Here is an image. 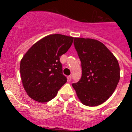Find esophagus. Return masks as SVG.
Masks as SVG:
<instances>
[{
	"label": "esophagus",
	"instance_id": "obj_1",
	"mask_svg": "<svg viewBox=\"0 0 132 132\" xmlns=\"http://www.w3.org/2000/svg\"><path fill=\"white\" fill-rule=\"evenodd\" d=\"M67 79H68V81L70 82V81H71V79H72V77H71V75H69V76L67 77Z\"/></svg>",
	"mask_w": 132,
	"mask_h": 132
}]
</instances>
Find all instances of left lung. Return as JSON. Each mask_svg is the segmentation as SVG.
Here are the masks:
<instances>
[{
	"mask_svg": "<svg viewBox=\"0 0 132 132\" xmlns=\"http://www.w3.org/2000/svg\"><path fill=\"white\" fill-rule=\"evenodd\" d=\"M74 45L81 62L82 75L78 82L72 84V87L83 104L99 105L108 99L118 85V60L98 40L75 38Z\"/></svg>",
	"mask_w": 132,
	"mask_h": 132,
	"instance_id": "1",
	"label": "left lung"
}]
</instances>
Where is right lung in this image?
I'll list each match as a JSON object with an SVG mask.
<instances>
[{
	"mask_svg": "<svg viewBox=\"0 0 132 132\" xmlns=\"http://www.w3.org/2000/svg\"><path fill=\"white\" fill-rule=\"evenodd\" d=\"M74 38L52 34L32 46L20 61V72L26 92L34 100L46 103L55 97L67 79L60 57L70 48Z\"/></svg>",
	"mask_w": 132,
	"mask_h": 132,
	"instance_id": "right-lung-1",
	"label": "right lung"
}]
</instances>
